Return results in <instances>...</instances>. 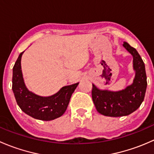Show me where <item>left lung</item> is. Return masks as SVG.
Returning <instances> with one entry per match:
<instances>
[{"mask_svg":"<svg viewBox=\"0 0 154 154\" xmlns=\"http://www.w3.org/2000/svg\"><path fill=\"white\" fill-rule=\"evenodd\" d=\"M123 46L133 56L135 74L133 83L118 91L101 90L92 84L91 96L96 109L101 115L110 117L128 116L136 111L143 102L147 88L145 66L140 55L127 42Z\"/></svg>","mask_w":154,"mask_h":154,"instance_id":"8db88e82","label":"left lung"}]
</instances>
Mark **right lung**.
I'll list each match as a JSON object with an SVG mask.
<instances>
[{"instance_id": "1", "label": "right lung", "mask_w": 154, "mask_h": 154, "mask_svg": "<svg viewBox=\"0 0 154 154\" xmlns=\"http://www.w3.org/2000/svg\"><path fill=\"white\" fill-rule=\"evenodd\" d=\"M21 53L12 68V91L17 103L24 112L35 119L51 121L64 114L71 94L79 83L63 86L49 97H42L29 91L25 86L21 71Z\"/></svg>"}]
</instances>
